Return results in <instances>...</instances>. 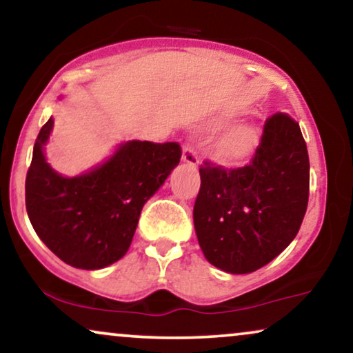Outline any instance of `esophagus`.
Returning a JSON list of instances; mask_svg holds the SVG:
<instances>
[{"mask_svg":"<svg viewBox=\"0 0 353 353\" xmlns=\"http://www.w3.org/2000/svg\"><path fill=\"white\" fill-rule=\"evenodd\" d=\"M183 162H186L190 167H197L199 165V154L196 152V149L191 146V144H185L183 148Z\"/></svg>","mask_w":353,"mask_h":353,"instance_id":"obj_1","label":"esophagus"}]
</instances>
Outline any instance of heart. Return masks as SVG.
Wrapping results in <instances>:
<instances>
[{
  "mask_svg": "<svg viewBox=\"0 0 353 353\" xmlns=\"http://www.w3.org/2000/svg\"><path fill=\"white\" fill-rule=\"evenodd\" d=\"M260 141L257 127L249 123L238 125L225 133L214 146V156L225 165H238L252 156Z\"/></svg>",
  "mask_w": 353,
  "mask_h": 353,
  "instance_id": "b5f03b06",
  "label": "heart"
}]
</instances>
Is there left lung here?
Masks as SVG:
<instances>
[{"mask_svg":"<svg viewBox=\"0 0 353 353\" xmlns=\"http://www.w3.org/2000/svg\"><path fill=\"white\" fill-rule=\"evenodd\" d=\"M192 219L205 259L226 273H252L278 257L301 230L310 190V162L291 115L265 120L248 165L204 161Z\"/></svg>","mask_w":353,"mask_h":353,"instance_id":"8db88e82","label":"left lung"}]
</instances>
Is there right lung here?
Instances as JSON below:
<instances>
[{
	"mask_svg": "<svg viewBox=\"0 0 353 353\" xmlns=\"http://www.w3.org/2000/svg\"><path fill=\"white\" fill-rule=\"evenodd\" d=\"M52 119L43 125L26 178L28 219L62 262L99 270L122 259L132 244L146 201L181 159L178 143L128 141L103 165L65 178L46 162L43 146Z\"/></svg>",
	"mask_w": 353,
	"mask_h": 353,
	"instance_id": "add662e5",
	"label": "right lung"
}]
</instances>
